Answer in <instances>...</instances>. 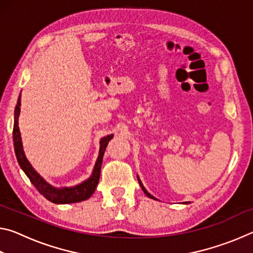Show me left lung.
<instances>
[{
    "label": "left lung",
    "mask_w": 253,
    "mask_h": 253,
    "mask_svg": "<svg viewBox=\"0 0 253 253\" xmlns=\"http://www.w3.org/2000/svg\"><path fill=\"white\" fill-rule=\"evenodd\" d=\"M138 182H139V185H140V186H142V188H143L144 193H145V194H146V195L148 196V198H151V199H155V198H154V196H153V195H151V194H149V193H148V192L146 191V188H145V187L143 186V184H142V182H140V179H139V177H138ZM185 203H186V202H185Z\"/></svg>",
    "instance_id": "1"
}]
</instances>
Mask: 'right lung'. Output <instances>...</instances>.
<instances>
[{
  "label": "right lung",
  "mask_w": 253,
  "mask_h": 253,
  "mask_svg": "<svg viewBox=\"0 0 253 253\" xmlns=\"http://www.w3.org/2000/svg\"><path fill=\"white\" fill-rule=\"evenodd\" d=\"M20 106H21V93L18 99V104L15 106L14 110V126H13V142H14V152L16 160H18L19 165L21 169H23V172L27 174L30 181L34 185V187L39 191V193L44 196L46 200H49L50 202L55 204H68V203H76L81 202L90 198L93 194L96 187L98 185L100 177V169H101V163L102 157H104L105 149L108 145L109 140L113 138L114 135H108L101 138L100 140V151L99 156L96 162L95 168H93V172L90 177L87 181L83 182L79 185H76L74 187H65V188H57L50 185L49 183H46L43 178H42L39 174H38L30 164L27 157L24 155L23 148H22V142H21V135L20 129L18 125V119L20 115Z\"/></svg>",
  "instance_id": "add662e5"
}]
</instances>
